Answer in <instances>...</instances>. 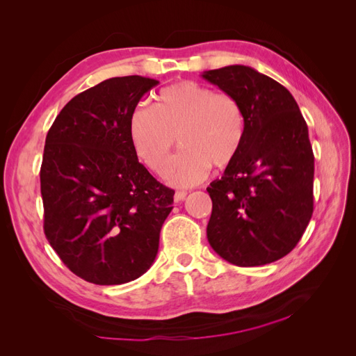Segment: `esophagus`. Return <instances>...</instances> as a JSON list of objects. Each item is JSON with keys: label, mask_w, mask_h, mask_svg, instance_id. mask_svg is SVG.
<instances>
[{"label": "esophagus", "mask_w": 356, "mask_h": 356, "mask_svg": "<svg viewBox=\"0 0 356 356\" xmlns=\"http://www.w3.org/2000/svg\"><path fill=\"white\" fill-rule=\"evenodd\" d=\"M187 197V191H177L175 193V196H174V200L177 202V203H179V202H182Z\"/></svg>", "instance_id": "34e87169"}]
</instances>
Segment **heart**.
<instances>
[{"label": "heart", "instance_id": "heart-1", "mask_svg": "<svg viewBox=\"0 0 356 356\" xmlns=\"http://www.w3.org/2000/svg\"><path fill=\"white\" fill-rule=\"evenodd\" d=\"M156 105L139 104L129 120L136 157L152 172L163 170L177 143L181 149L169 161L165 179L190 187L207 178L211 166L227 168L238 157L246 135L242 104L196 81H179L157 93Z\"/></svg>", "mask_w": 356, "mask_h": 356}]
</instances>
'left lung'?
Wrapping results in <instances>:
<instances>
[{
  "mask_svg": "<svg viewBox=\"0 0 356 356\" xmlns=\"http://www.w3.org/2000/svg\"><path fill=\"white\" fill-rule=\"evenodd\" d=\"M202 77L234 96L246 114L238 157L207 188L209 245L234 266L273 263L294 250L314 213L307 124L288 89L251 67L230 65Z\"/></svg>",
  "mask_w": 356,
  "mask_h": 356,
  "instance_id": "left-lung-1",
  "label": "left lung"
}]
</instances>
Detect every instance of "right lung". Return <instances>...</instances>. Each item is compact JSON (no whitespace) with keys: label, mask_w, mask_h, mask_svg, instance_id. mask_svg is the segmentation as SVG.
<instances>
[{"label":"right lung","mask_w":356,"mask_h":356,"mask_svg":"<svg viewBox=\"0 0 356 356\" xmlns=\"http://www.w3.org/2000/svg\"><path fill=\"white\" fill-rule=\"evenodd\" d=\"M159 81L108 79L63 106L40 170L44 233L72 273L96 285L135 281L152 267L175 191L138 161L129 120Z\"/></svg>","instance_id":"1"}]
</instances>
